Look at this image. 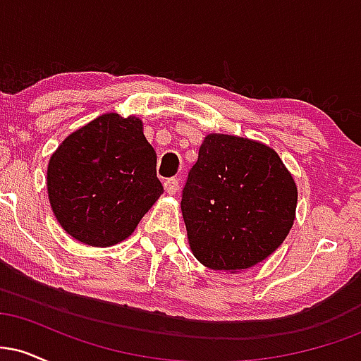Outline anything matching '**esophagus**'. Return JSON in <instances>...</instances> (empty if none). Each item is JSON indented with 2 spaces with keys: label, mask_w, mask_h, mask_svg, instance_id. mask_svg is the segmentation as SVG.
Returning <instances> with one entry per match:
<instances>
[{
  "label": "esophagus",
  "mask_w": 361,
  "mask_h": 361,
  "mask_svg": "<svg viewBox=\"0 0 361 361\" xmlns=\"http://www.w3.org/2000/svg\"><path fill=\"white\" fill-rule=\"evenodd\" d=\"M178 188H180V180H178V178H169V180L164 181V190H166L169 195H175Z\"/></svg>",
  "instance_id": "esophagus-1"
}]
</instances>
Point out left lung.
<instances>
[{
    "label": "left lung",
    "instance_id": "obj_1",
    "mask_svg": "<svg viewBox=\"0 0 361 361\" xmlns=\"http://www.w3.org/2000/svg\"><path fill=\"white\" fill-rule=\"evenodd\" d=\"M295 209L297 185L271 147L227 134L204 139L181 197L202 264L231 273L255 267L285 241Z\"/></svg>",
    "mask_w": 361,
    "mask_h": 361
}]
</instances>
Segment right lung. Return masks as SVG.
<instances>
[{
    "label": "right lung",
    "mask_w": 361,
    "mask_h": 361,
    "mask_svg": "<svg viewBox=\"0 0 361 361\" xmlns=\"http://www.w3.org/2000/svg\"><path fill=\"white\" fill-rule=\"evenodd\" d=\"M142 120L105 114L62 140L47 168L57 222L94 247L122 243L163 193Z\"/></svg>",
    "instance_id": "right-lung-1"
}]
</instances>
